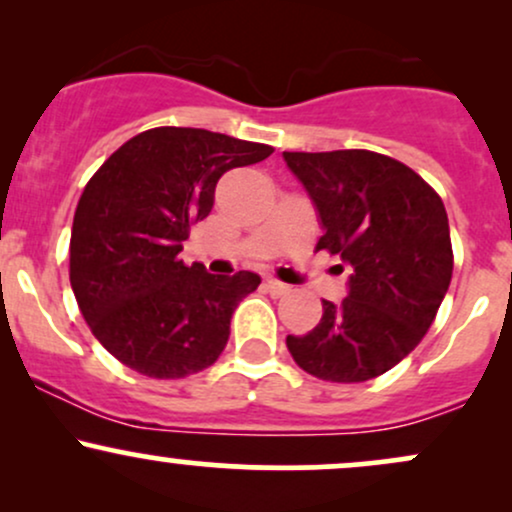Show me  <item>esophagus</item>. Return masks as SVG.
Instances as JSON below:
<instances>
[{"label":"esophagus","instance_id":"obj_1","mask_svg":"<svg viewBox=\"0 0 512 512\" xmlns=\"http://www.w3.org/2000/svg\"><path fill=\"white\" fill-rule=\"evenodd\" d=\"M264 286H267V291L272 293V296H286V293L291 291V286H286V284H281V281H276V279H267L264 281Z\"/></svg>","mask_w":512,"mask_h":512}]
</instances>
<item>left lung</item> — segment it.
<instances>
[{
    "instance_id": "1",
    "label": "left lung",
    "mask_w": 512,
    "mask_h": 512,
    "mask_svg": "<svg viewBox=\"0 0 512 512\" xmlns=\"http://www.w3.org/2000/svg\"><path fill=\"white\" fill-rule=\"evenodd\" d=\"M284 161L320 219L317 250L351 269L344 301H322L317 327L289 334L286 346L320 380L378 378L416 349L448 293L452 245L443 199L409 166L375 151H284Z\"/></svg>"
}]
</instances>
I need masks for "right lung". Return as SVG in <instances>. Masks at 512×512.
Wrapping results in <instances>:
<instances>
[{"instance_id":"add662e5","label":"right lung","mask_w":512,"mask_h":512,"mask_svg":"<svg viewBox=\"0 0 512 512\" xmlns=\"http://www.w3.org/2000/svg\"><path fill=\"white\" fill-rule=\"evenodd\" d=\"M272 146L195 127H156L115 151L88 180L74 214L69 281L93 337L117 361L158 380L209 368L231 334L255 272L209 274L180 260L192 223L207 219L226 170Z\"/></svg>"}]
</instances>
